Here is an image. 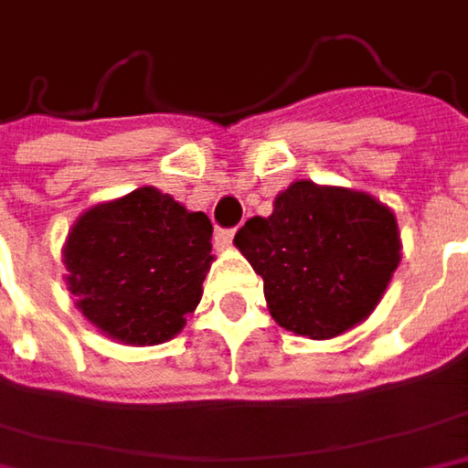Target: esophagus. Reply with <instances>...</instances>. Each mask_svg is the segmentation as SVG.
Masks as SVG:
<instances>
[{
  "label": "esophagus",
  "mask_w": 468,
  "mask_h": 468,
  "mask_svg": "<svg viewBox=\"0 0 468 468\" xmlns=\"http://www.w3.org/2000/svg\"><path fill=\"white\" fill-rule=\"evenodd\" d=\"M214 238H217V246H219V249H228V246L233 243L235 230H217V235H214Z\"/></svg>",
  "instance_id": "esophagus-1"
}]
</instances>
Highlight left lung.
<instances>
[{
    "label": "left lung",
    "mask_w": 468,
    "mask_h": 468,
    "mask_svg": "<svg viewBox=\"0 0 468 468\" xmlns=\"http://www.w3.org/2000/svg\"><path fill=\"white\" fill-rule=\"evenodd\" d=\"M233 243L261 274L274 322L312 340L361 324L400 264L390 207L364 191L312 180L280 191L272 214L251 217Z\"/></svg>",
    "instance_id": "obj_1"
}]
</instances>
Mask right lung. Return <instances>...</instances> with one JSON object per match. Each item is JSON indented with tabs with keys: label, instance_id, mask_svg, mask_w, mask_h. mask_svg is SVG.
<instances>
[{
	"label": "right lung",
	"instance_id": "add662e5",
	"mask_svg": "<svg viewBox=\"0 0 468 468\" xmlns=\"http://www.w3.org/2000/svg\"><path fill=\"white\" fill-rule=\"evenodd\" d=\"M78 312L125 346L173 340L201 301L212 222L154 186L80 214L62 246Z\"/></svg>",
	"mask_w": 468,
	"mask_h": 468
}]
</instances>
